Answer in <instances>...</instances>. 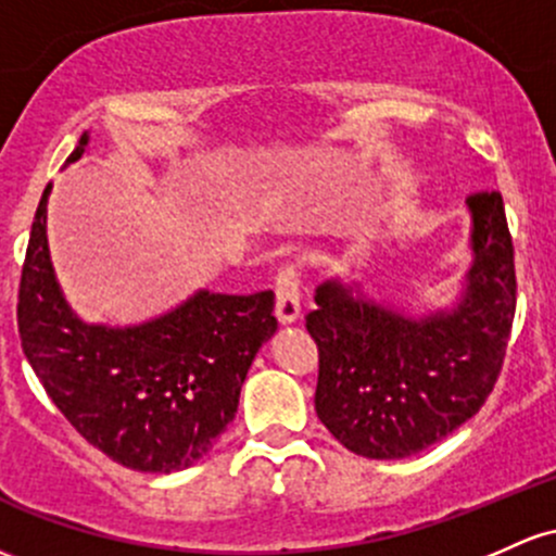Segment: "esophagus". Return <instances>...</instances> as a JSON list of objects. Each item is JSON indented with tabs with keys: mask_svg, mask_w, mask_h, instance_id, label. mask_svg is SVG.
<instances>
[{
	"mask_svg": "<svg viewBox=\"0 0 556 556\" xmlns=\"http://www.w3.org/2000/svg\"><path fill=\"white\" fill-rule=\"evenodd\" d=\"M301 316V271L295 264L279 268L277 274V319L292 325Z\"/></svg>",
	"mask_w": 556,
	"mask_h": 556,
	"instance_id": "1",
	"label": "esophagus"
}]
</instances>
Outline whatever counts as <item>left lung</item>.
<instances>
[{"label":"left lung","mask_w":556,"mask_h":556,"mask_svg":"<svg viewBox=\"0 0 556 556\" xmlns=\"http://www.w3.org/2000/svg\"><path fill=\"white\" fill-rule=\"evenodd\" d=\"M472 264L454 308L408 316L358 285L316 288V414L348 451L404 459L480 412L502 371L517 306L515 248L498 192L467 198Z\"/></svg>","instance_id":"left-lung-1"}]
</instances>
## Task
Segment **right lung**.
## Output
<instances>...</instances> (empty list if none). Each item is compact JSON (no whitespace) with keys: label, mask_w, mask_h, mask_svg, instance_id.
I'll return each mask as SVG.
<instances>
[{"label":"right lung","mask_w":556,"mask_h":556,"mask_svg":"<svg viewBox=\"0 0 556 556\" xmlns=\"http://www.w3.org/2000/svg\"><path fill=\"white\" fill-rule=\"evenodd\" d=\"M89 144L84 131L65 163ZM36 208L17 292V332L52 404L94 448L137 472H176L213 448L235 419L258 348L277 332L274 292L198 290L134 327L87 325L63 298Z\"/></svg>","instance_id":"add662e5"}]
</instances>
